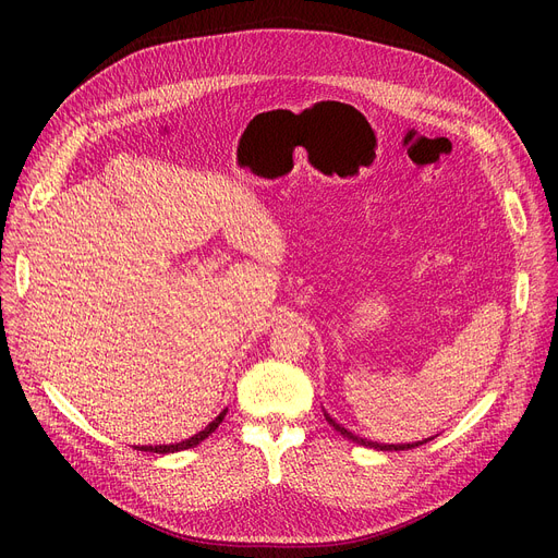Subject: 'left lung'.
I'll return each mask as SVG.
<instances>
[{"mask_svg": "<svg viewBox=\"0 0 558 558\" xmlns=\"http://www.w3.org/2000/svg\"><path fill=\"white\" fill-rule=\"evenodd\" d=\"M326 421L337 429V432H341L348 441H353V444H360V446H366V448H373V450H409V448H418V446H423V444H427V441H432V438H425V441H418V444H400V446H387V444H377V441H368V438H362V436H357V434H353V432H348L345 427H341L337 421H332L328 414H326Z\"/></svg>", "mask_w": 558, "mask_h": 558, "instance_id": "1", "label": "left lung"}]
</instances>
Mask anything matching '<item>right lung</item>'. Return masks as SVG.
I'll list each match as a JSON object with an SVG mask.
<instances>
[{
    "mask_svg": "<svg viewBox=\"0 0 558 558\" xmlns=\"http://www.w3.org/2000/svg\"><path fill=\"white\" fill-rule=\"evenodd\" d=\"M226 412L228 409H223V412L208 425L205 427L203 432H198V434H194V436H190V438H185V441H181V444H171V446H142V448H137V450H142V452H158V454H167V452H181V450H187V448H194V446H198L203 438H208L219 425H221V421H223V416H226Z\"/></svg>",
    "mask_w": 558,
    "mask_h": 558,
    "instance_id": "right-lung-1",
    "label": "right lung"
}]
</instances>
